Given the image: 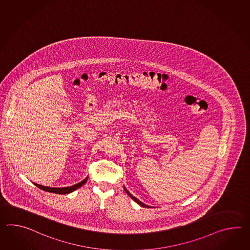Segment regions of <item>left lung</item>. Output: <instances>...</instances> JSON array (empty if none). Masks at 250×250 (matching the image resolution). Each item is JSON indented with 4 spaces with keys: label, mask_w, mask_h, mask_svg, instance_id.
Listing matches in <instances>:
<instances>
[{
    "label": "left lung",
    "mask_w": 250,
    "mask_h": 250,
    "mask_svg": "<svg viewBox=\"0 0 250 250\" xmlns=\"http://www.w3.org/2000/svg\"><path fill=\"white\" fill-rule=\"evenodd\" d=\"M124 189H125V192H126V194H127L128 195H129V196H130V197H131V198H132V199H133V201H134V202H136V203H137V204H138L139 206H143V207H148V208H149V207H150V206H146V205H145V204H144V203H142V202H141V201H139V200L137 199V198H136V197H134V196H133V195H132V194H130V193H129V192H128L127 189L125 188V187H124Z\"/></svg>",
    "instance_id": "1"
}]
</instances>
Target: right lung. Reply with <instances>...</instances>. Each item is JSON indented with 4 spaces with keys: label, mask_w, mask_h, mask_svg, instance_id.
Segmentation results:
<instances>
[{
    "label": "right lung",
    "mask_w": 250,
    "mask_h": 250,
    "mask_svg": "<svg viewBox=\"0 0 250 250\" xmlns=\"http://www.w3.org/2000/svg\"><path fill=\"white\" fill-rule=\"evenodd\" d=\"M88 180V177L85 178L84 180H83L82 182L76 184V185H73L72 187H67V188H48V187H44V186H41L39 184L34 183V185H36L39 188L42 189L44 191L46 192H50V193H55V194H69V193H72L74 190L81 188L83 185L86 183Z\"/></svg>",
    "instance_id": "add662e5"
}]
</instances>
